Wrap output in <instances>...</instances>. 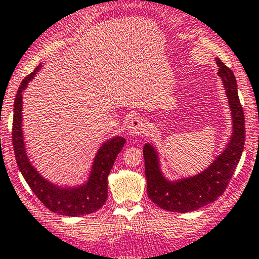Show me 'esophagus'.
<instances>
[{
	"instance_id": "esophagus-1",
	"label": "esophagus",
	"mask_w": 259,
	"mask_h": 259,
	"mask_svg": "<svg viewBox=\"0 0 259 259\" xmlns=\"http://www.w3.org/2000/svg\"><path fill=\"white\" fill-rule=\"evenodd\" d=\"M144 130H145V121H144V119H141L140 116L132 119L126 126V133L129 135H132V137L140 135L141 133H144Z\"/></svg>"
}]
</instances>
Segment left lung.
Instances as JSON below:
<instances>
[{
	"label": "left lung",
	"mask_w": 259,
	"mask_h": 259,
	"mask_svg": "<svg viewBox=\"0 0 259 259\" xmlns=\"http://www.w3.org/2000/svg\"><path fill=\"white\" fill-rule=\"evenodd\" d=\"M232 116V133L223 151L201 172L180 179H167L160 165L157 149L150 143L144 145L145 176L149 198L160 208L171 212H191L213 202L223 194L242 156L246 138L244 114L239 103L237 81L230 68L216 59Z\"/></svg>",
	"instance_id": "8db88e82"
}]
</instances>
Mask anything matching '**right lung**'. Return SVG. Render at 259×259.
<instances>
[{"mask_svg":"<svg viewBox=\"0 0 259 259\" xmlns=\"http://www.w3.org/2000/svg\"><path fill=\"white\" fill-rule=\"evenodd\" d=\"M42 68L39 64L33 72L22 80L15 98L13 105V129L12 144L15 150L16 161L28 186L40 202L52 212L68 217H78L83 214L93 213L105 203L108 198V176L113 167L114 161L121 149L124 148L125 139L113 137L100 145L93 159L88 178L84 182L73 186H61L50 181L32 165L28 157L23 137V119H22V105H23V92L32 81L38 70Z\"/></svg>","mask_w":259,"mask_h":259,"instance_id":"obj_1","label":"right lung"}]
</instances>
